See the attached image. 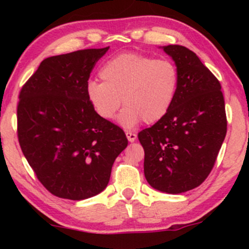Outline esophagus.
I'll return each mask as SVG.
<instances>
[{
	"instance_id": "obj_1",
	"label": "esophagus",
	"mask_w": 249,
	"mask_h": 249,
	"mask_svg": "<svg viewBox=\"0 0 249 249\" xmlns=\"http://www.w3.org/2000/svg\"><path fill=\"white\" fill-rule=\"evenodd\" d=\"M126 137H127V141L128 142H134L137 139V134L134 132H131V131H126Z\"/></svg>"
}]
</instances>
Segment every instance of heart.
<instances>
[{
  "mask_svg": "<svg viewBox=\"0 0 249 249\" xmlns=\"http://www.w3.org/2000/svg\"><path fill=\"white\" fill-rule=\"evenodd\" d=\"M103 82L89 81L87 97L105 121L116 116L123 102L119 123L131 128L142 121L152 124L172 107L179 87V72L168 59H156L138 53H123L102 67Z\"/></svg>",
  "mask_w": 249,
  "mask_h": 249,
  "instance_id": "1",
  "label": "heart"
}]
</instances>
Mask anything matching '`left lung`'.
I'll list each match as a JSON object with an SVG mask.
<instances>
[{"label":"left lung","instance_id":"obj_1","mask_svg":"<svg viewBox=\"0 0 249 249\" xmlns=\"http://www.w3.org/2000/svg\"><path fill=\"white\" fill-rule=\"evenodd\" d=\"M179 72L168 112L138 133L145 152L144 174L156 190L186 192L206 180L215 164L227 118L221 85L199 57L182 45H167Z\"/></svg>","mask_w":249,"mask_h":249}]
</instances>
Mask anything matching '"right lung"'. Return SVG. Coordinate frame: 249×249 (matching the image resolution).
I'll return each instance as SVG.
<instances>
[{
    "mask_svg": "<svg viewBox=\"0 0 249 249\" xmlns=\"http://www.w3.org/2000/svg\"><path fill=\"white\" fill-rule=\"evenodd\" d=\"M108 48L45 58L19 91V146L37 179L58 198L83 200L101 193L127 146L124 131L97 115L85 90Z\"/></svg>",
    "mask_w": 249,
    "mask_h": 249,
    "instance_id": "obj_1",
    "label": "right lung"
}]
</instances>
